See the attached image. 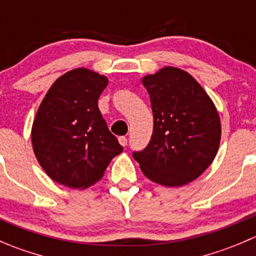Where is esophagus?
I'll use <instances>...</instances> for the list:
<instances>
[{"instance_id": "esophagus-1", "label": "esophagus", "mask_w": 256, "mask_h": 256, "mask_svg": "<svg viewBox=\"0 0 256 256\" xmlns=\"http://www.w3.org/2000/svg\"><path fill=\"white\" fill-rule=\"evenodd\" d=\"M118 142H120L121 146L125 147L126 144H128V138H126L125 136H121V138H118Z\"/></svg>"}]
</instances>
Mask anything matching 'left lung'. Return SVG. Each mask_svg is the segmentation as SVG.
<instances>
[{
	"instance_id": "left-lung-1",
	"label": "left lung",
	"mask_w": 256,
	"mask_h": 256,
	"mask_svg": "<svg viewBox=\"0 0 256 256\" xmlns=\"http://www.w3.org/2000/svg\"><path fill=\"white\" fill-rule=\"evenodd\" d=\"M154 114L146 148L134 152L142 174L167 187L197 180L210 166L220 144L219 114L202 85L190 73L164 66L144 76Z\"/></svg>"
}]
</instances>
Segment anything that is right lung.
I'll use <instances>...</instances> for the list:
<instances>
[{
  "label": "right lung",
  "instance_id": "add662e5",
  "mask_svg": "<svg viewBox=\"0 0 256 256\" xmlns=\"http://www.w3.org/2000/svg\"><path fill=\"white\" fill-rule=\"evenodd\" d=\"M108 82L105 76L76 68L59 76L43 98L30 136L38 164L54 182L85 190L122 152L98 108Z\"/></svg>",
  "mask_w": 256,
  "mask_h": 256
}]
</instances>
